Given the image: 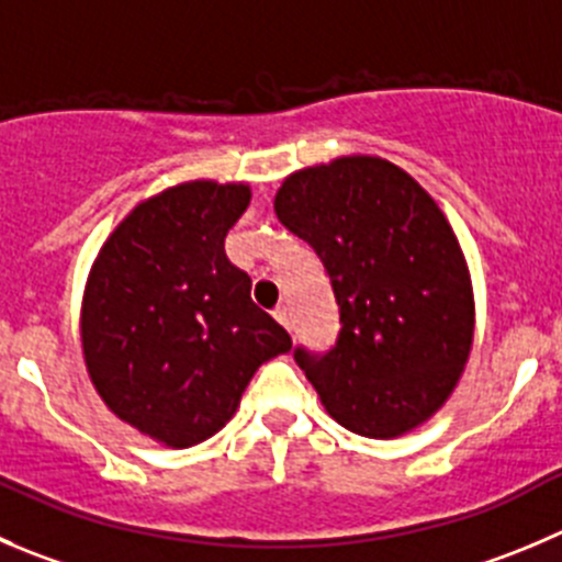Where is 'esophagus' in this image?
I'll return each mask as SVG.
<instances>
[{
  "mask_svg": "<svg viewBox=\"0 0 562 562\" xmlns=\"http://www.w3.org/2000/svg\"><path fill=\"white\" fill-rule=\"evenodd\" d=\"M272 317H276L278 323L284 325V328H290V308H286V306H276V308H272Z\"/></svg>",
  "mask_w": 562,
  "mask_h": 562,
  "instance_id": "esophagus-1",
  "label": "esophagus"
}]
</instances>
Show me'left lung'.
I'll use <instances>...</instances> for the list:
<instances>
[{"label":"left lung","instance_id":"obj_1","mask_svg":"<svg viewBox=\"0 0 562 562\" xmlns=\"http://www.w3.org/2000/svg\"><path fill=\"white\" fill-rule=\"evenodd\" d=\"M276 215L323 259L339 341L295 361L325 411L367 438L425 425L456 392L474 341L467 256L430 192L383 157L347 154L286 176Z\"/></svg>","mask_w":562,"mask_h":562}]
</instances>
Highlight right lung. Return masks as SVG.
Returning a JSON list of instances; mask_svg holds the SVG:
<instances>
[{
  "instance_id": "1",
  "label": "right lung",
  "mask_w": 562,
  "mask_h": 562,
  "mask_svg": "<svg viewBox=\"0 0 562 562\" xmlns=\"http://www.w3.org/2000/svg\"><path fill=\"white\" fill-rule=\"evenodd\" d=\"M248 204L245 181H179L112 228L85 281L90 383L117 419L162 447L215 436L254 372L292 350L223 248Z\"/></svg>"
}]
</instances>
